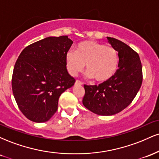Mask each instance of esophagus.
<instances>
[{
  "mask_svg": "<svg viewBox=\"0 0 159 159\" xmlns=\"http://www.w3.org/2000/svg\"><path fill=\"white\" fill-rule=\"evenodd\" d=\"M81 84H82L81 82L80 81H78V80L75 81V86H77V85H81Z\"/></svg>",
  "mask_w": 159,
  "mask_h": 159,
  "instance_id": "esophagus-1",
  "label": "esophagus"
}]
</instances>
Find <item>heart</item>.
Here are the masks:
<instances>
[{
	"label": "heart",
	"mask_w": 159,
	"mask_h": 159,
	"mask_svg": "<svg viewBox=\"0 0 159 159\" xmlns=\"http://www.w3.org/2000/svg\"><path fill=\"white\" fill-rule=\"evenodd\" d=\"M118 64L119 56L116 49L91 40L81 42L75 52H68L66 55L69 75L76 76L83 71L85 65L87 78H94L99 83L110 80L116 73Z\"/></svg>",
	"instance_id": "obj_1"
}]
</instances>
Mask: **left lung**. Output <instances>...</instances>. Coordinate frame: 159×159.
I'll use <instances>...</instances> for the list:
<instances>
[{"mask_svg":"<svg viewBox=\"0 0 159 159\" xmlns=\"http://www.w3.org/2000/svg\"><path fill=\"white\" fill-rule=\"evenodd\" d=\"M107 41L118 52L119 69L110 80L97 85H84L83 105L94 114L111 116L129 106L143 81L139 55L129 45L115 38Z\"/></svg>","mask_w":159,"mask_h":159,"instance_id":"obj_1","label":"left lung"}]
</instances>
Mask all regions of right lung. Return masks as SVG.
I'll list each match as a JSON object with an SVG mask.
<instances>
[{
	"instance_id": "add662e5",
	"label": "right lung",
	"mask_w": 159,
	"mask_h": 159,
	"mask_svg": "<svg viewBox=\"0 0 159 159\" xmlns=\"http://www.w3.org/2000/svg\"><path fill=\"white\" fill-rule=\"evenodd\" d=\"M73 42L67 36H49L28 45L16 62L12 78L13 96L28 120L44 123L57 110L61 95L74 85L66 55Z\"/></svg>"
}]
</instances>
